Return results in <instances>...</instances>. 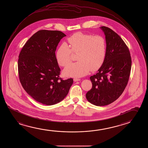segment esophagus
<instances>
[{"mask_svg": "<svg viewBox=\"0 0 148 148\" xmlns=\"http://www.w3.org/2000/svg\"><path fill=\"white\" fill-rule=\"evenodd\" d=\"M80 79L79 78H74V82H77V81H80Z\"/></svg>", "mask_w": 148, "mask_h": 148, "instance_id": "34e87169", "label": "esophagus"}]
</instances>
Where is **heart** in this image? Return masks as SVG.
<instances>
[{
  "mask_svg": "<svg viewBox=\"0 0 148 148\" xmlns=\"http://www.w3.org/2000/svg\"><path fill=\"white\" fill-rule=\"evenodd\" d=\"M68 44L63 43L56 52L58 63L66 66L71 60V53H78L77 62L69 64L63 70L64 74L74 77L87 75L90 71L97 70L104 62L106 54V42L104 37L77 32L68 38Z\"/></svg>",
  "mask_w": 148,
  "mask_h": 148,
  "instance_id": "heart-1",
  "label": "heart"
}]
</instances>
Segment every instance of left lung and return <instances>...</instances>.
Here are the masks:
<instances>
[{"mask_svg":"<svg viewBox=\"0 0 148 148\" xmlns=\"http://www.w3.org/2000/svg\"><path fill=\"white\" fill-rule=\"evenodd\" d=\"M104 32L106 54L104 61L95 75L90 79L91 89L87 99L98 106L111 104L122 95L131 72L132 59L127 46L118 34L108 27H100Z\"/></svg>","mask_w":148,"mask_h":148,"instance_id":"8db88e82","label":"left lung"}]
</instances>
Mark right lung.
<instances>
[{"instance_id":"obj_1","label":"right lung","mask_w":148,"mask_h":148,"mask_svg":"<svg viewBox=\"0 0 148 148\" xmlns=\"http://www.w3.org/2000/svg\"><path fill=\"white\" fill-rule=\"evenodd\" d=\"M58 30H41L25 43L18 56L20 82L27 93L46 105L62 101L73 84V78L63 80L55 55L61 39L66 36Z\"/></svg>"}]
</instances>
